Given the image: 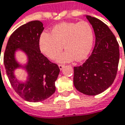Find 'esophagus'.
<instances>
[{
    "instance_id": "34e87169",
    "label": "esophagus",
    "mask_w": 125,
    "mask_h": 125,
    "mask_svg": "<svg viewBox=\"0 0 125 125\" xmlns=\"http://www.w3.org/2000/svg\"><path fill=\"white\" fill-rule=\"evenodd\" d=\"M59 67L60 70H62L63 69V67H64V65H63V64H59Z\"/></svg>"
}]
</instances>
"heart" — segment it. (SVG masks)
<instances>
[{"instance_id": "b5f03b06", "label": "heart", "mask_w": 125, "mask_h": 125, "mask_svg": "<svg viewBox=\"0 0 125 125\" xmlns=\"http://www.w3.org/2000/svg\"><path fill=\"white\" fill-rule=\"evenodd\" d=\"M94 39L92 26L86 21L79 23L63 22L51 29V34L43 32L40 35L39 46L41 52L50 59L58 58L59 62H69L76 59H85L92 49Z\"/></svg>"}]
</instances>
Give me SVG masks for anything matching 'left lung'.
Listing matches in <instances>:
<instances>
[{
    "label": "left lung",
    "mask_w": 125,
    "mask_h": 125,
    "mask_svg": "<svg viewBox=\"0 0 125 125\" xmlns=\"http://www.w3.org/2000/svg\"><path fill=\"white\" fill-rule=\"evenodd\" d=\"M95 46L91 56L82 66L74 67V84L86 95H96L105 91L115 81L119 60V43L107 26L90 16Z\"/></svg>",
    "instance_id": "obj_1"
}]
</instances>
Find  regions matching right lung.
<instances>
[{"label": "right lung", "instance_id": "right-lung-1", "mask_svg": "<svg viewBox=\"0 0 125 125\" xmlns=\"http://www.w3.org/2000/svg\"><path fill=\"white\" fill-rule=\"evenodd\" d=\"M43 26L39 21H33L18 28L10 35L3 56L12 87L21 97L31 102L45 100L55 92V82L60 72L58 65L51 62L40 51L39 40L44 29ZM18 48L26 53L29 59L25 67L29 76L24 83L18 82L13 74L21 66L15 59V52Z\"/></svg>", "mask_w": 125, "mask_h": 125}]
</instances>
